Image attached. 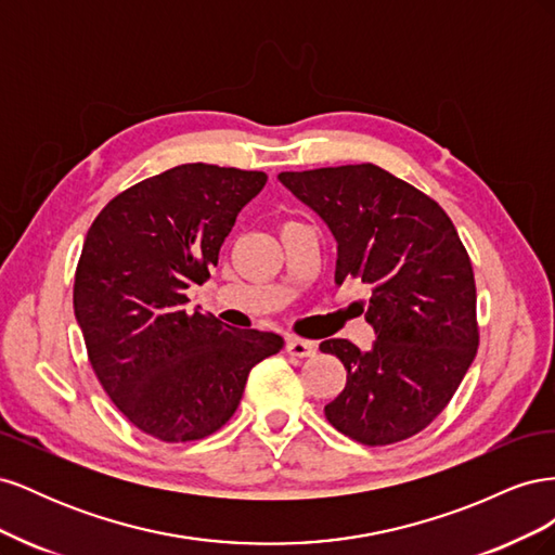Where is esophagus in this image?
I'll return each mask as SVG.
<instances>
[{"label":"esophagus","instance_id":"esophagus-1","mask_svg":"<svg viewBox=\"0 0 555 555\" xmlns=\"http://www.w3.org/2000/svg\"><path fill=\"white\" fill-rule=\"evenodd\" d=\"M287 351L292 357L308 359V357H314L317 345L310 340H304V338H287Z\"/></svg>","mask_w":555,"mask_h":555}]
</instances>
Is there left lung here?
<instances>
[{"label":"left lung","mask_w":555,"mask_h":555,"mask_svg":"<svg viewBox=\"0 0 555 555\" xmlns=\"http://www.w3.org/2000/svg\"><path fill=\"white\" fill-rule=\"evenodd\" d=\"M278 180L338 243L335 284L354 278L371 287L361 312L373 347L319 345L347 371L326 418L361 444L412 438L447 408L479 345L475 273L456 227L430 196L375 164L284 171Z\"/></svg>","instance_id":"left-lung-1"}]
</instances>
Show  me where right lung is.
Listing matches in <instances>:
<instances>
[{"label":"right lung","instance_id":"add662e5","mask_svg":"<svg viewBox=\"0 0 555 555\" xmlns=\"http://www.w3.org/2000/svg\"><path fill=\"white\" fill-rule=\"evenodd\" d=\"M266 173L182 164L117 194L82 243L74 312L104 391L162 442H192L236 412L251 367L278 333L231 328L190 310L238 212Z\"/></svg>","mask_w":555,"mask_h":555}]
</instances>
